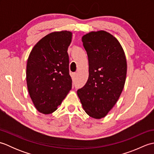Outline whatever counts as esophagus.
<instances>
[{"instance_id":"obj_1","label":"esophagus","mask_w":154,"mask_h":154,"mask_svg":"<svg viewBox=\"0 0 154 154\" xmlns=\"http://www.w3.org/2000/svg\"><path fill=\"white\" fill-rule=\"evenodd\" d=\"M76 76H77V73H74L72 74V75H71L72 80H73V81H75V79H76Z\"/></svg>"}]
</instances>
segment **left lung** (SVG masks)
I'll list each match as a JSON object with an SVG mask.
<instances>
[{"mask_svg":"<svg viewBox=\"0 0 154 154\" xmlns=\"http://www.w3.org/2000/svg\"><path fill=\"white\" fill-rule=\"evenodd\" d=\"M89 60V78L77 91L84 110L89 116H106L119 100L125 84L127 62L117 39L104 30L83 35Z\"/></svg>","mask_w":154,"mask_h":154,"instance_id":"left-lung-1","label":"left lung"}]
</instances>
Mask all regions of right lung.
I'll return each mask as SVG.
<instances>
[{
  "label": "right lung",
  "instance_id": "add662e5",
  "mask_svg": "<svg viewBox=\"0 0 154 154\" xmlns=\"http://www.w3.org/2000/svg\"><path fill=\"white\" fill-rule=\"evenodd\" d=\"M72 32H54L32 48L26 65L29 94L39 112L49 114L57 109L71 89L68 47Z\"/></svg>",
  "mask_w": 154,
  "mask_h": 154
}]
</instances>
